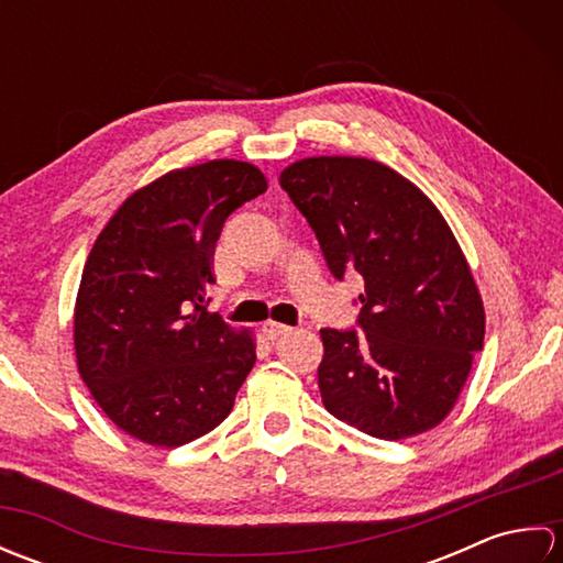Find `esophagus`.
Wrapping results in <instances>:
<instances>
[{
	"instance_id": "esophagus-1",
	"label": "esophagus",
	"mask_w": 563,
	"mask_h": 563,
	"mask_svg": "<svg viewBox=\"0 0 563 563\" xmlns=\"http://www.w3.org/2000/svg\"><path fill=\"white\" fill-rule=\"evenodd\" d=\"M290 333H292V327L278 324V321H266V324H263V336L268 341H280L285 336H290Z\"/></svg>"
}]
</instances>
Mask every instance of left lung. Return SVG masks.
<instances>
[{
    "label": "left lung",
    "instance_id": "obj_1",
    "mask_svg": "<svg viewBox=\"0 0 563 563\" xmlns=\"http://www.w3.org/2000/svg\"><path fill=\"white\" fill-rule=\"evenodd\" d=\"M280 188L317 234L336 280H365L355 329H321L327 411L382 440L438 426L484 345V307L448 222L389 166L312 157Z\"/></svg>",
    "mask_w": 563,
    "mask_h": 563
}]
</instances>
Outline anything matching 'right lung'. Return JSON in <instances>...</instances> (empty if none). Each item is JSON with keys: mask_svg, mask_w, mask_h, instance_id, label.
I'll return each mask as SVG.
<instances>
[{"mask_svg": "<svg viewBox=\"0 0 563 563\" xmlns=\"http://www.w3.org/2000/svg\"><path fill=\"white\" fill-rule=\"evenodd\" d=\"M266 188L251 164H198L137 190L99 234L75 351L84 385L128 435L178 448L230 416L256 349L208 312L210 261L227 218Z\"/></svg>", "mask_w": 563, "mask_h": 563, "instance_id": "add662e5", "label": "right lung"}]
</instances>
